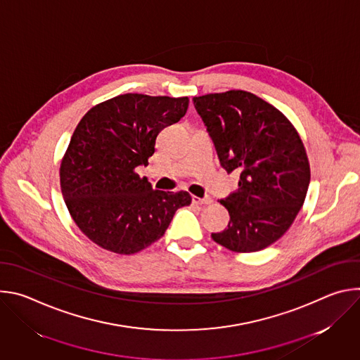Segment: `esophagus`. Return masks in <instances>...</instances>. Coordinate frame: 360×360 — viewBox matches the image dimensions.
Returning a JSON list of instances; mask_svg holds the SVG:
<instances>
[{
  "instance_id": "obj_1",
  "label": "esophagus",
  "mask_w": 360,
  "mask_h": 360,
  "mask_svg": "<svg viewBox=\"0 0 360 360\" xmlns=\"http://www.w3.org/2000/svg\"><path fill=\"white\" fill-rule=\"evenodd\" d=\"M192 202L193 203H199V205H210L214 202L212 198H198V196H192Z\"/></svg>"
}]
</instances>
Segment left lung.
<instances>
[{
  "instance_id": "1",
  "label": "left lung",
  "mask_w": 360,
  "mask_h": 360,
  "mask_svg": "<svg viewBox=\"0 0 360 360\" xmlns=\"http://www.w3.org/2000/svg\"><path fill=\"white\" fill-rule=\"evenodd\" d=\"M221 165L239 175L238 191L219 202L231 221L212 239L239 253L258 252L281 239L306 198L311 168L292 122L269 102L232 89L193 96Z\"/></svg>"
}]
</instances>
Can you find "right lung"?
<instances>
[{
	"label": "right lung",
	"mask_w": 360,
	"mask_h": 360,
	"mask_svg": "<svg viewBox=\"0 0 360 360\" xmlns=\"http://www.w3.org/2000/svg\"><path fill=\"white\" fill-rule=\"evenodd\" d=\"M188 96L124 94L92 107L64 153L60 182L71 218L94 243L132 255L164 236L186 191L152 189L136 172L155 152L158 134L178 122Z\"/></svg>",
	"instance_id": "right-lung-1"
}]
</instances>
